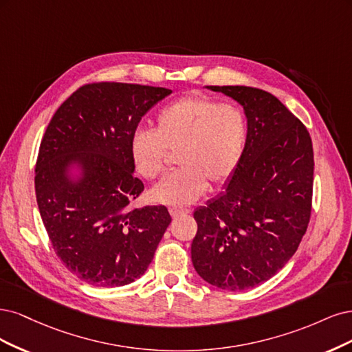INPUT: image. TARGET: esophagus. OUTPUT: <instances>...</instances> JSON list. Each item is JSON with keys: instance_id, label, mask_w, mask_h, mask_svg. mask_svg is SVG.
Masks as SVG:
<instances>
[{"instance_id": "34e87169", "label": "esophagus", "mask_w": 352, "mask_h": 352, "mask_svg": "<svg viewBox=\"0 0 352 352\" xmlns=\"http://www.w3.org/2000/svg\"><path fill=\"white\" fill-rule=\"evenodd\" d=\"M169 213H171L173 218H178L181 214H187L190 213L188 209H183V208H169Z\"/></svg>"}]
</instances>
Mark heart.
Instances as JSON below:
<instances>
[{
  "mask_svg": "<svg viewBox=\"0 0 352 352\" xmlns=\"http://www.w3.org/2000/svg\"><path fill=\"white\" fill-rule=\"evenodd\" d=\"M248 144V120L234 104L205 96L181 98L160 111L153 131L134 133L130 155L135 173L160 178L168 153L177 155V173L152 188L151 199L173 208L196 201L208 188H221L240 169Z\"/></svg>",
  "mask_w": 352,
  "mask_h": 352,
  "instance_id": "b5f03b06",
  "label": "heart"
}]
</instances>
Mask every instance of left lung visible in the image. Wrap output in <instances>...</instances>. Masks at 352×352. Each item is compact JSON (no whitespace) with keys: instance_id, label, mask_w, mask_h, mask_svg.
I'll list each match as a JSON object with an SVG mask.
<instances>
[{"instance_id":"obj_1","label":"left lung","mask_w":352,"mask_h":352,"mask_svg":"<svg viewBox=\"0 0 352 352\" xmlns=\"http://www.w3.org/2000/svg\"><path fill=\"white\" fill-rule=\"evenodd\" d=\"M244 107L248 144L228 187L196 209L191 262L222 289L266 282L297 252L311 217L314 156L310 133L272 94L209 86Z\"/></svg>"}]
</instances>
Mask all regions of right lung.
<instances>
[{"label": "right lung", "instance_id": "right-lung-1", "mask_svg": "<svg viewBox=\"0 0 352 352\" xmlns=\"http://www.w3.org/2000/svg\"><path fill=\"white\" fill-rule=\"evenodd\" d=\"M171 94L165 87L98 82L78 87L55 111L35 168L41 218L54 252L94 287L140 278L171 223L165 206L131 208L144 190L133 175L130 142L142 117ZM77 162L84 177L72 182Z\"/></svg>", "mask_w": 352, "mask_h": 352}]
</instances>
